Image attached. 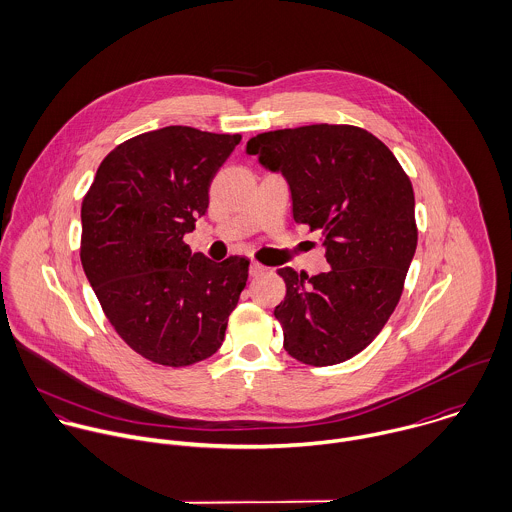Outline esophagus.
Here are the masks:
<instances>
[{"label": "esophagus", "mask_w": 512, "mask_h": 512, "mask_svg": "<svg viewBox=\"0 0 512 512\" xmlns=\"http://www.w3.org/2000/svg\"><path fill=\"white\" fill-rule=\"evenodd\" d=\"M269 269L265 267V265H261V263H257V261H253L251 265H249V275L251 277H259V275H263V273H267Z\"/></svg>", "instance_id": "34e87169"}]
</instances>
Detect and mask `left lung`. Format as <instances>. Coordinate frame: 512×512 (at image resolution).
<instances>
[{
	"instance_id": "obj_1",
	"label": "left lung",
	"mask_w": 512,
	"mask_h": 512,
	"mask_svg": "<svg viewBox=\"0 0 512 512\" xmlns=\"http://www.w3.org/2000/svg\"><path fill=\"white\" fill-rule=\"evenodd\" d=\"M261 167L281 173L293 219L321 231L329 271L291 267L273 315L283 347L313 367L361 353L395 311L417 249L415 195L391 149L353 125H305L247 141Z\"/></svg>"
}]
</instances>
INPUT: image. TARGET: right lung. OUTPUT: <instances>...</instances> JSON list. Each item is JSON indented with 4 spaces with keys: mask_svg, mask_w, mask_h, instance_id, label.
<instances>
[{
    "mask_svg": "<svg viewBox=\"0 0 512 512\" xmlns=\"http://www.w3.org/2000/svg\"><path fill=\"white\" fill-rule=\"evenodd\" d=\"M239 141L187 125L141 133L101 161L83 199L85 277L117 335L153 363L211 357L245 289V257L215 263L183 243Z\"/></svg>",
    "mask_w": 512,
    "mask_h": 512,
    "instance_id": "right-lung-1",
    "label": "right lung"
}]
</instances>
